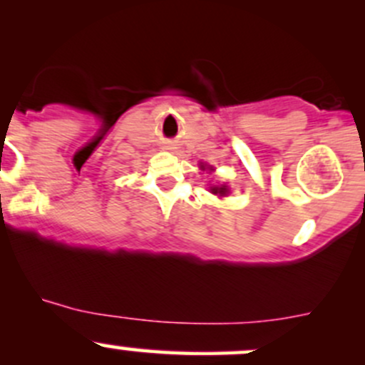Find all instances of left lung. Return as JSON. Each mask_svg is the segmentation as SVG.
<instances>
[{"mask_svg": "<svg viewBox=\"0 0 365 365\" xmlns=\"http://www.w3.org/2000/svg\"><path fill=\"white\" fill-rule=\"evenodd\" d=\"M212 192H213V194H219V196H224V194L227 192V189H226V185H222V187H212Z\"/></svg>", "mask_w": 365, "mask_h": 365, "instance_id": "left-lung-1", "label": "left lung"}]
</instances>
